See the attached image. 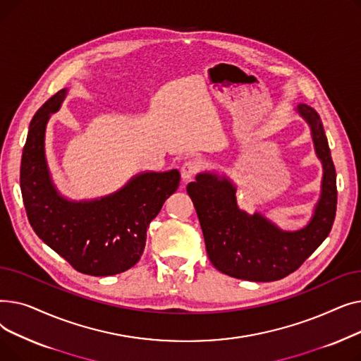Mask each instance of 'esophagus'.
Wrapping results in <instances>:
<instances>
[{
  "mask_svg": "<svg viewBox=\"0 0 361 361\" xmlns=\"http://www.w3.org/2000/svg\"><path fill=\"white\" fill-rule=\"evenodd\" d=\"M202 171V164L196 159H188L181 165V177L184 181L190 180Z\"/></svg>",
  "mask_w": 361,
  "mask_h": 361,
  "instance_id": "obj_1",
  "label": "esophagus"
}]
</instances>
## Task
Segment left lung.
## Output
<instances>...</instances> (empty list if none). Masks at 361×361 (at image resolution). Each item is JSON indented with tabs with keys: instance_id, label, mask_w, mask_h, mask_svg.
Returning <instances> with one entry per match:
<instances>
[{
	"instance_id": "8db88e82",
	"label": "left lung",
	"mask_w": 361,
	"mask_h": 361,
	"mask_svg": "<svg viewBox=\"0 0 361 361\" xmlns=\"http://www.w3.org/2000/svg\"><path fill=\"white\" fill-rule=\"evenodd\" d=\"M297 111L309 123L317 158L324 164L322 195L305 228L282 231L259 214L240 211L235 188L226 178L204 173L187 184L207 256L225 275L255 282L282 279L297 271L331 233L338 195L331 149L319 114L306 104H300Z\"/></svg>"
}]
</instances>
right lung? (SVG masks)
I'll list each match as a JSON object with an SVG mask.
<instances>
[{"mask_svg":"<svg viewBox=\"0 0 361 361\" xmlns=\"http://www.w3.org/2000/svg\"><path fill=\"white\" fill-rule=\"evenodd\" d=\"M66 90L56 92L29 126L20 165V187L27 219L45 244L85 275L121 274L140 260L146 231L164 202L180 185L177 169L145 173L120 192L92 202H68L56 193L45 159V127L60 108Z\"/></svg>","mask_w":361,"mask_h":361,"instance_id":"add662e5","label":"right lung"}]
</instances>
